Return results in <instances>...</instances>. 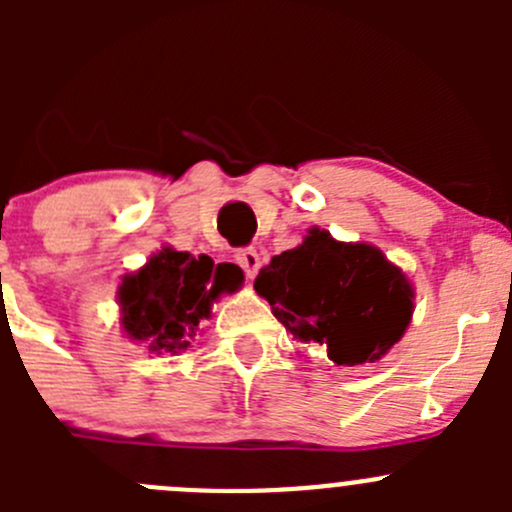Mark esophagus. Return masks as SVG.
<instances>
[{
    "mask_svg": "<svg viewBox=\"0 0 512 512\" xmlns=\"http://www.w3.org/2000/svg\"><path fill=\"white\" fill-rule=\"evenodd\" d=\"M235 260H237V265H240L242 270H245L247 277H255L257 270H260V265H262V262H260V252L252 250V247H247V250L237 252Z\"/></svg>",
    "mask_w": 512,
    "mask_h": 512,
    "instance_id": "obj_1",
    "label": "esophagus"
}]
</instances>
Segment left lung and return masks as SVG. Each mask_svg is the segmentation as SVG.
Returning <instances> with one entry per match:
<instances>
[{
	"mask_svg": "<svg viewBox=\"0 0 512 512\" xmlns=\"http://www.w3.org/2000/svg\"><path fill=\"white\" fill-rule=\"evenodd\" d=\"M255 292L304 344L337 366L376 364L411 324L414 285L366 242H339L312 227L302 245L272 257Z\"/></svg>",
	"mask_w": 512,
	"mask_h": 512,
	"instance_id": "8db88e82",
	"label": "left lung"
}]
</instances>
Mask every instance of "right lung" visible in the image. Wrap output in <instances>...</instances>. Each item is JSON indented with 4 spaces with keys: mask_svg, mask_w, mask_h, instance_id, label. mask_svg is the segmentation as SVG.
<instances>
[{
    "mask_svg": "<svg viewBox=\"0 0 512 512\" xmlns=\"http://www.w3.org/2000/svg\"><path fill=\"white\" fill-rule=\"evenodd\" d=\"M242 285L237 265H215L208 255L193 257L165 245L118 287L121 327L131 342L151 354L185 352L210 319L215 299Z\"/></svg>",
    "mask_w": 512,
    "mask_h": 512,
    "instance_id": "1",
    "label": "right lung"
}]
</instances>
